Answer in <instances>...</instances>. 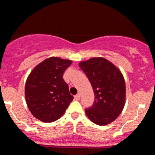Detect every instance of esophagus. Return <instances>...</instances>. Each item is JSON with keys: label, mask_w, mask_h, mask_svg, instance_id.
I'll return each instance as SVG.
<instances>
[{"label": "esophagus", "mask_w": 155, "mask_h": 155, "mask_svg": "<svg viewBox=\"0 0 155 155\" xmlns=\"http://www.w3.org/2000/svg\"><path fill=\"white\" fill-rule=\"evenodd\" d=\"M74 99H75L76 101H79L80 99V95L79 94H77V95H76L75 96H74Z\"/></svg>", "instance_id": "34e87169"}]
</instances>
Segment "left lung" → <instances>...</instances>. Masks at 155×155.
<instances>
[{
  "label": "left lung",
  "mask_w": 155,
  "mask_h": 155,
  "mask_svg": "<svg viewBox=\"0 0 155 155\" xmlns=\"http://www.w3.org/2000/svg\"><path fill=\"white\" fill-rule=\"evenodd\" d=\"M79 67L87 76L95 94V101L85 113L92 122L106 125L114 121L125 102V82L122 73L103 58L81 62Z\"/></svg>",
  "instance_id": "8db88e82"
}]
</instances>
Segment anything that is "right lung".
Wrapping results in <instances>:
<instances>
[{"label":"right lung","instance_id":"1","mask_svg":"<svg viewBox=\"0 0 155 155\" xmlns=\"http://www.w3.org/2000/svg\"><path fill=\"white\" fill-rule=\"evenodd\" d=\"M71 63V60L51 57L38 64L30 74L25 84V99L35 118L51 122L65 113L74 97L63 76Z\"/></svg>","mask_w":155,"mask_h":155}]
</instances>
